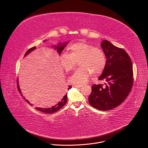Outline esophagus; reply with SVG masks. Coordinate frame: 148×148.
I'll return each instance as SVG.
<instances>
[{"mask_svg":"<svg viewBox=\"0 0 148 148\" xmlns=\"http://www.w3.org/2000/svg\"><path fill=\"white\" fill-rule=\"evenodd\" d=\"M83 86L82 85H73V87L75 88H80Z\"/></svg>","mask_w":148,"mask_h":148,"instance_id":"1","label":"esophagus"}]
</instances>
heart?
Segmentation results:
<instances>
[{"label": "heart", "instance_id": "obj_1", "mask_svg": "<svg viewBox=\"0 0 148 148\" xmlns=\"http://www.w3.org/2000/svg\"><path fill=\"white\" fill-rule=\"evenodd\" d=\"M69 53L63 52L60 56V63L66 72H70L79 61L80 66L70 78L69 82L74 84H83L87 82L92 74H101L106 65V58L103 51L99 48L79 42L70 46Z\"/></svg>", "mask_w": 148, "mask_h": 148}]
</instances>
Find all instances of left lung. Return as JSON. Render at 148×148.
Listing matches in <instances>:
<instances>
[{
	"mask_svg": "<svg viewBox=\"0 0 148 148\" xmlns=\"http://www.w3.org/2000/svg\"><path fill=\"white\" fill-rule=\"evenodd\" d=\"M101 45L107 62L98 79L107 82L104 86H92L88 100L93 107L107 111L121 104L129 95L133 85V69L130 58L123 49L107 40Z\"/></svg>",
	"mask_w": 148,
	"mask_h": 148,
	"instance_id": "8db88e82",
	"label": "left lung"
}]
</instances>
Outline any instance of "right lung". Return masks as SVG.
<instances>
[{"label": "right lung", "instance_id": "add662e5", "mask_svg": "<svg viewBox=\"0 0 148 148\" xmlns=\"http://www.w3.org/2000/svg\"><path fill=\"white\" fill-rule=\"evenodd\" d=\"M46 40H44V42H45ZM68 44V42H64V43H59L58 45H57V46H53V47L55 48V50H57V51L59 53V55H60L61 54V52H62V51L64 49V47L67 45V44ZM36 49V47L34 46V47H32V48H31V49H29L26 52V53L25 54V56H26L27 55H28L29 52H31V51H34V50H35ZM17 88L18 89V91H19V92L21 94V95L22 97H23V95H22V93H21V90H20V88H19V84H18V80L17 79ZM70 88H71V86H69V87H68V90H69ZM23 98H25V99H26V98L23 97ZM26 101L27 102V103H28L29 104L30 103H29V102L28 101V100H27L26 99ZM67 101H68V98H67V95H66V94L65 95V96L63 97V98L61 99L60 101H59L56 104H55V106H52L51 107V108H38V107H37V108H36V110H37L38 111H41V112H44V113H55V112H57V111H58L59 110H60L61 108L65 105V104L66 103V102H67ZM31 105H32V104H30Z\"/></svg>", "mask_w": 148, "mask_h": 148}]
</instances>
